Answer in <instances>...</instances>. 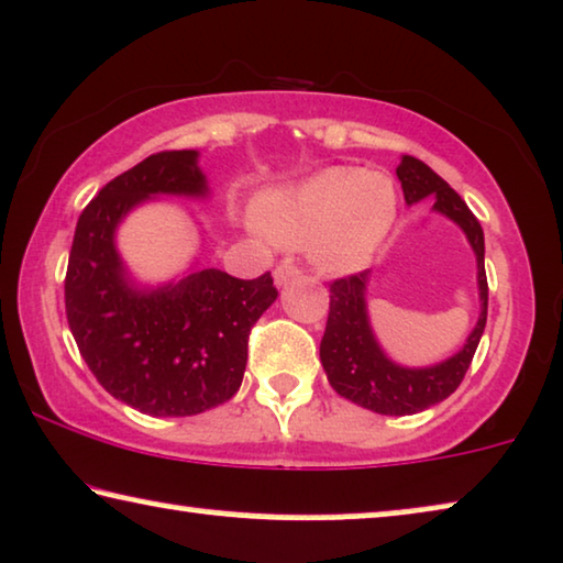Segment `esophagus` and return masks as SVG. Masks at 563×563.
<instances>
[{
  "label": "esophagus",
  "instance_id": "obj_1",
  "mask_svg": "<svg viewBox=\"0 0 563 563\" xmlns=\"http://www.w3.org/2000/svg\"><path fill=\"white\" fill-rule=\"evenodd\" d=\"M295 276H299V266L291 264V261H282V264L274 268L276 287H284V284H287L289 279H295Z\"/></svg>",
  "mask_w": 563,
  "mask_h": 563
}]
</instances>
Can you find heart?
<instances>
[{"mask_svg":"<svg viewBox=\"0 0 563 563\" xmlns=\"http://www.w3.org/2000/svg\"><path fill=\"white\" fill-rule=\"evenodd\" d=\"M395 179L358 166L322 168L297 187L258 205V225L276 243H310L312 264L325 274H353L372 264L397 220Z\"/></svg>","mask_w":563,"mask_h":563,"instance_id":"obj_1","label":"heart"}]
</instances>
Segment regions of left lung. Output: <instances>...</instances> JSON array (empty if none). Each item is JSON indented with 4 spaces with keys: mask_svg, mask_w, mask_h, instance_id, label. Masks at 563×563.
<instances>
[{
    "mask_svg": "<svg viewBox=\"0 0 563 563\" xmlns=\"http://www.w3.org/2000/svg\"><path fill=\"white\" fill-rule=\"evenodd\" d=\"M397 179L402 181L405 202L418 205L433 197V210L445 214L464 230L476 256V284H479V320L468 333L464 349L435 366L410 368L399 366L382 351L376 341L366 310V287L372 272L343 276L330 284V312L325 335L320 343V361L330 387L366 410L379 415H415L428 410L445 397H451L464 382L476 345L487 325V274H484V233L464 199L445 184L420 158L402 156L397 166Z\"/></svg>",
    "mask_w": 563,
    "mask_h": 563,
    "instance_id": "obj_1",
    "label": "left lung"
}]
</instances>
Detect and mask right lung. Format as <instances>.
Segmentation results:
<instances>
[{
	"instance_id": "right-lung-1",
	"label": "right lung",
	"mask_w": 563,
	"mask_h": 563,
	"mask_svg": "<svg viewBox=\"0 0 563 563\" xmlns=\"http://www.w3.org/2000/svg\"><path fill=\"white\" fill-rule=\"evenodd\" d=\"M197 151H161L114 176L84 207L66 272V318L81 358L114 399L153 418H187L241 389L249 335L279 291L272 274L220 268L143 289L122 264V218L158 195L205 197Z\"/></svg>"
}]
</instances>
